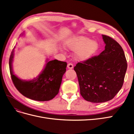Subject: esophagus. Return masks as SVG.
<instances>
[{"label":"esophagus","instance_id":"obj_1","mask_svg":"<svg viewBox=\"0 0 134 134\" xmlns=\"http://www.w3.org/2000/svg\"><path fill=\"white\" fill-rule=\"evenodd\" d=\"M67 66H68V69H72L73 67H74V65H73V64L72 63H69L68 64Z\"/></svg>","mask_w":134,"mask_h":134}]
</instances>
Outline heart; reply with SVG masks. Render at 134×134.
I'll return each mask as SVG.
<instances>
[{
	"mask_svg": "<svg viewBox=\"0 0 134 134\" xmlns=\"http://www.w3.org/2000/svg\"><path fill=\"white\" fill-rule=\"evenodd\" d=\"M66 49L76 51L75 58L78 61H86L90 59L99 48L97 42L83 36L75 37L68 40L65 44Z\"/></svg>",
	"mask_w": 134,
	"mask_h": 134,
	"instance_id": "1",
	"label": "heart"
}]
</instances>
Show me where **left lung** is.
<instances>
[{
  "label": "left lung",
  "instance_id": "1",
  "mask_svg": "<svg viewBox=\"0 0 134 134\" xmlns=\"http://www.w3.org/2000/svg\"><path fill=\"white\" fill-rule=\"evenodd\" d=\"M105 49L74 67L82 97L92 103L113 99L121 88L127 69L124 51L116 41L102 35Z\"/></svg>",
  "mask_w": 134,
  "mask_h": 134
}]
</instances>
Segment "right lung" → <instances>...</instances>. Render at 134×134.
<instances>
[{
  "label": "right lung",
  "instance_id": "1",
  "mask_svg": "<svg viewBox=\"0 0 134 134\" xmlns=\"http://www.w3.org/2000/svg\"><path fill=\"white\" fill-rule=\"evenodd\" d=\"M14 55V49L10 55L9 64L12 81L19 91L25 97L35 100L47 101L54 98L59 92L67 63L56 59L47 60L45 68L39 75L33 80L26 81L14 74L12 69Z\"/></svg>",
  "mask_w": 134,
  "mask_h": 134
}]
</instances>
